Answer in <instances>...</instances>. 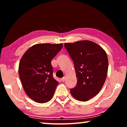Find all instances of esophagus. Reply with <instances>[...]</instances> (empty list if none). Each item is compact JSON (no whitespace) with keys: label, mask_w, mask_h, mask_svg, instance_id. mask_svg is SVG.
<instances>
[{"label":"esophagus","mask_w":127,"mask_h":127,"mask_svg":"<svg viewBox=\"0 0 127 127\" xmlns=\"http://www.w3.org/2000/svg\"><path fill=\"white\" fill-rule=\"evenodd\" d=\"M62 81H63V82H64V81H65V79H66V77H65V76H64V77H63V78H62Z\"/></svg>","instance_id":"34e87169"}]
</instances>
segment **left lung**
<instances>
[{
    "label": "left lung",
    "instance_id": "left-lung-1",
    "mask_svg": "<svg viewBox=\"0 0 127 127\" xmlns=\"http://www.w3.org/2000/svg\"><path fill=\"white\" fill-rule=\"evenodd\" d=\"M64 46L73 61L77 79L70 93L76 100L87 101L98 94L105 82L108 70L106 51L89 40L65 43Z\"/></svg>",
    "mask_w": 127,
    "mask_h": 127
}]
</instances>
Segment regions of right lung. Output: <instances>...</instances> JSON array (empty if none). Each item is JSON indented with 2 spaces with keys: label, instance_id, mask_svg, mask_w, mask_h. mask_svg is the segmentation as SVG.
Wrapping results in <instances>:
<instances>
[{
  "label": "right lung",
  "instance_id": "right-lung-1",
  "mask_svg": "<svg viewBox=\"0 0 127 127\" xmlns=\"http://www.w3.org/2000/svg\"><path fill=\"white\" fill-rule=\"evenodd\" d=\"M63 44H37L26 51L19 64L18 73L26 94L38 103H45L54 96L58 82L53 76L51 61Z\"/></svg>",
  "mask_w": 127,
  "mask_h": 127
}]
</instances>
